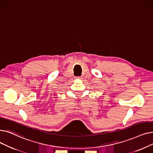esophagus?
I'll use <instances>...</instances> for the list:
<instances>
[{"label": "esophagus", "mask_w": 153, "mask_h": 153, "mask_svg": "<svg viewBox=\"0 0 153 153\" xmlns=\"http://www.w3.org/2000/svg\"><path fill=\"white\" fill-rule=\"evenodd\" d=\"M77 78L79 79H81L82 78V76H79V77H77Z\"/></svg>", "instance_id": "1"}]
</instances>
